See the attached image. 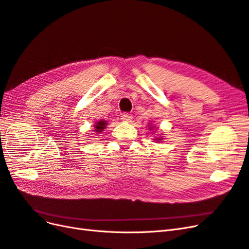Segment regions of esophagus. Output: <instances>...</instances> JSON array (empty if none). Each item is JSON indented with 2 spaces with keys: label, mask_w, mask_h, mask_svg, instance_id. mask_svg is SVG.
<instances>
[{
  "label": "esophagus",
  "mask_w": 249,
  "mask_h": 249,
  "mask_svg": "<svg viewBox=\"0 0 249 249\" xmlns=\"http://www.w3.org/2000/svg\"><path fill=\"white\" fill-rule=\"evenodd\" d=\"M120 117H122V119L124 120V122H131V120H132V115L131 114H129V113H126V112H124V113H123V114H122V116H120Z\"/></svg>",
  "instance_id": "esophagus-1"
}]
</instances>
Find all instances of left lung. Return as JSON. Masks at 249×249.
Returning <instances> with one entry per match:
<instances>
[{
  "label": "left lung",
  "mask_w": 249,
  "mask_h": 249,
  "mask_svg": "<svg viewBox=\"0 0 249 249\" xmlns=\"http://www.w3.org/2000/svg\"><path fill=\"white\" fill-rule=\"evenodd\" d=\"M159 140H160V139H159Z\"/></svg>",
  "instance_id": "8db88e82"
}]
</instances>
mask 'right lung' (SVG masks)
<instances>
[{
    "mask_svg": "<svg viewBox=\"0 0 249 249\" xmlns=\"http://www.w3.org/2000/svg\"><path fill=\"white\" fill-rule=\"evenodd\" d=\"M106 124H107L106 122H104V120H101V122H99L94 125V129H95V131L97 133H102V131H104L105 127H106Z\"/></svg>",
    "mask_w": 249,
    "mask_h": 249,
    "instance_id": "right-lung-1",
    "label": "right lung"
}]
</instances>
